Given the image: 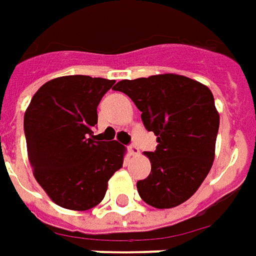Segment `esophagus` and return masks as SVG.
Wrapping results in <instances>:
<instances>
[{
  "mask_svg": "<svg viewBox=\"0 0 256 256\" xmlns=\"http://www.w3.org/2000/svg\"><path fill=\"white\" fill-rule=\"evenodd\" d=\"M128 153L131 156H136V154H139V148L135 144H132V145L128 146Z\"/></svg>",
  "mask_w": 256,
  "mask_h": 256,
  "instance_id": "esophagus-1",
  "label": "esophagus"
}]
</instances>
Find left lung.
<instances>
[{"instance_id":"left-lung-1","label":"left lung","mask_w":256,"mask_h":256,"mask_svg":"<svg viewBox=\"0 0 256 256\" xmlns=\"http://www.w3.org/2000/svg\"><path fill=\"white\" fill-rule=\"evenodd\" d=\"M112 89L131 98L158 136L156 150L145 153L150 174L136 182L140 198L158 209L181 205L212 168L220 121L212 92L174 74L124 79Z\"/></svg>"}]
</instances>
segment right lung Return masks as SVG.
Instances as JSON below:
<instances>
[{
  "label": "right lung",
  "instance_id": "right-lung-1",
  "mask_svg": "<svg viewBox=\"0 0 256 256\" xmlns=\"http://www.w3.org/2000/svg\"><path fill=\"white\" fill-rule=\"evenodd\" d=\"M116 80L86 75L51 79L24 112L28 156L34 178L58 206L88 210L104 198L125 148L93 135L98 106Z\"/></svg>",
  "mask_w": 256,
  "mask_h": 256
}]
</instances>
